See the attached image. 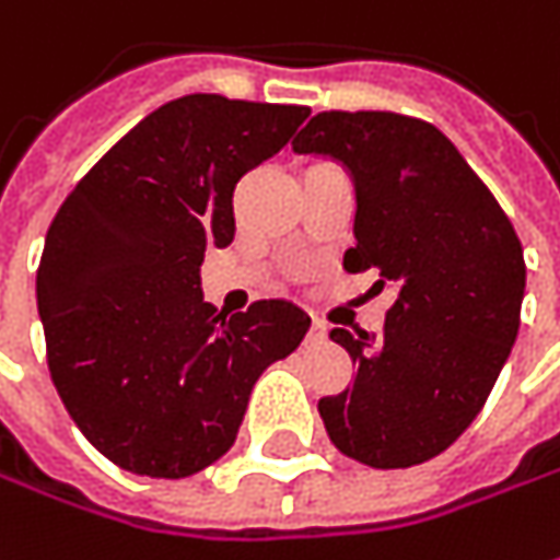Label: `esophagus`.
<instances>
[{"mask_svg":"<svg viewBox=\"0 0 560 560\" xmlns=\"http://www.w3.org/2000/svg\"><path fill=\"white\" fill-rule=\"evenodd\" d=\"M310 340H313V343H322V340H328V328H325V322L313 318V328H310Z\"/></svg>","mask_w":560,"mask_h":560,"instance_id":"esophagus-1","label":"esophagus"}]
</instances>
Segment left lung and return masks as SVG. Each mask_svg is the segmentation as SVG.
<instances>
[{"label": "left lung", "mask_w": 560, "mask_h": 560, "mask_svg": "<svg viewBox=\"0 0 560 560\" xmlns=\"http://www.w3.org/2000/svg\"><path fill=\"white\" fill-rule=\"evenodd\" d=\"M331 158L357 191L347 272L396 288L384 335L331 328L353 384L318 399L340 453L412 468L450 450L483 409L509 359L527 284L505 210L436 126L387 110H325L291 142Z\"/></svg>", "instance_id": "left-lung-1"}]
</instances>
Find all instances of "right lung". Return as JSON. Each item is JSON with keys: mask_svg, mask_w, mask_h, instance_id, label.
Listing matches in <instances>:
<instances>
[{"mask_svg": "<svg viewBox=\"0 0 560 560\" xmlns=\"http://www.w3.org/2000/svg\"><path fill=\"white\" fill-rule=\"evenodd\" d=\"M310 107L183 95L132 126L55 213L36 272L49 372L77 428L124 471L179 480L235 443L257 377L310 316L203 300L207 247L235 238L232 191Z\"/></svg>", "mask_w": 560, "mask_h": 560, "instance_id": "add662e5", "label": "right lung"}]
</instances>
